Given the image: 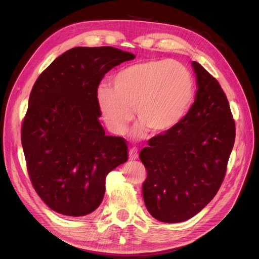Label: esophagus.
Segmentation results:
<instances>
[{
  "label": "esophagus",
  "mask_w": 259,
  "mask_h": 259,
  "mask_svg": "<svg viewBox=\"0 0 259 259\" xmlns=\"http://www.w3.org/2000/svg\"><path fill=\"white\" fill-rule=\"evenodd\" d=\"M128 159H130L131 161H135V160H137V159H138V152H137V149H135V148L131 149L130 152H128Z\"/></svg>",
  "instance_id": "34e87169"
}]
</instances>
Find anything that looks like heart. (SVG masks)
I'll list each match as a JSON object with an SVG mask.
<instances>
[{
    "mask_svg": "<svg viewBox=\"0 0 259 259\" xmlns=\"http://www.w3.org/2000/svg\"><path fill=\"white\" fill-rule=\"evenodd\" d=\"M195 84L184 65L170 60H149L117 72L112 89L100 85L96 101L108 130L123 135L133 119L140 124L134 136L144 138L148 132L165 135L183 122L193 104Z\"/></svg>",
    "mask_w": 259,
    "mask_h": 259,
    "instance_id": "heart-1",
    "label": "heart"
}]
</instances>
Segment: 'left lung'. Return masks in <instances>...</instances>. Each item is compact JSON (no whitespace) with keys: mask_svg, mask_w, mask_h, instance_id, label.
<instances>
[{"mask_svg":"<svg viewBox=\"0 0 259 259\" xmlns=\"http://www.w3.org/2000/svg\"><path fill=\"white\" fill-rule=\"evenodd\" d=\"M198 91L183 122L148 142L139 158L147 169L146 207L163 223L197 215L213 200L224 180L236 138L228 99L214 76L191 64Z\"/></svg>","mask_w":259,"mask_h":259,"instance_id":"1","label":"left lung"}]
</instances>
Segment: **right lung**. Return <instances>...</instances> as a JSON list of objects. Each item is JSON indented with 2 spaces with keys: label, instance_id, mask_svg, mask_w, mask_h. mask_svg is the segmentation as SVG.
<instances>
[{
  "label": "right lung",
  "instance_id": "obj_1",
  "mask_svg": "<svg viewBox=\"0 0 259 259\" xmlns=\"http://www.w3.org/2000/svg\"><path fill=\"white\" fill-rule=\"evenodd\" d=\"M134 58L111 46H80L55 59L33 85L21 144L36 193L59 214L93 213L106 176L127 161L125 139L101 126L96 91L108 71Z\"/></svg>",
  "mask_w": 259,
  "mask_h": 259
}]
</instances>
